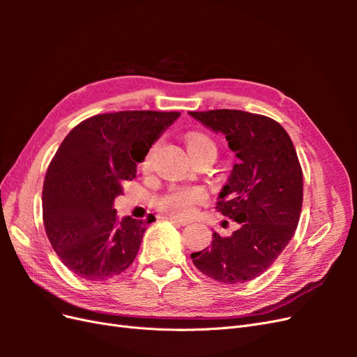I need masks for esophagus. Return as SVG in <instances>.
<instances>
[{
	"label": "esophagus",
	"instance_id": "1",
	"mask_svg": "<svg viewBox=\"0 0 357 357\" xmlns=\"http://www.w3.org/2000/svg\"><path fill=\"white\" fill-rule=\"evenodd\" d=\"M171 222H174V223H178V225H181V226H186V225H189L190 223V220L189 219H181V218H176V215H169L168 218Z\"/></svg>",
	"mask_w": 357,
	"mask_h": 357
}]
</instances>
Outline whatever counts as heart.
Listing matches in <instances>:
<instances>
[{"mask_svg": "<svg viewBox=\"0 0 357 357\" xmlns=\"http://www.w3.org/2000/svg\"><path fill=\"white\" fill-rule=\"evenodd\" d=\"M186 144L189 153H201V152H213L215 153V144L213 139L201 132H192L186 137ZM150 160H152V153H149L143 160V168L149 169ZM205 198V193L201 188H188V186H174L168 189L159 198V207L172 214L186 215L192 213L195 204L201 202Z\"/></svg>", "mask_w": 357, "mask_h": 357, "instance_id": "b5f03b06", "label": "heart"}]
</instances>
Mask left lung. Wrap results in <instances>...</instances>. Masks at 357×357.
<instances>
[{
    "label": "left lung",
    "instance_id": "1",
    "mask_svg": "<svg viewBox=\"0 0 357 357\" xmlns=\"http://www.w3.org/2000/svg\"><path fill=\"white\" fill-rule=\"evenodd\" d=\"M195 121L226 137L240 159L215 204L240 223L229 236L213 232L210 247L192 253L199 271L225 284L265 273L291 240L302 207V169L284 128L241 110L190 112Z\"/></svg>",
    "mask_w": 357,
    "mask_h": 357
}]
</instances>
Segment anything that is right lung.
<instances>
[{"instance_id":"add662e5","label":"right lung","mask_w":357,"mask_h":357,"mask_svg":"<svg viewBox=\"0 0 357 357\" xmlns=\"http://www.w3.org/2000/svg\"><path fill=\"white\" fill-rule=\"evenodd\" d=\"M177 112L92 116L71 129L43 185V220L62 264L80 278L104 282L134 262L150 222L119 219L114 199L137 176Z\"/></svg>"}]
</instances>
